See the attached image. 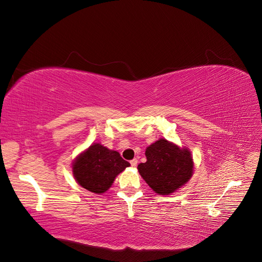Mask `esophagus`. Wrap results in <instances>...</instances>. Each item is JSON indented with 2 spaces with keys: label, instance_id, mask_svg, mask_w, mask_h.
Segmentation results:
<instances>
[{
  "label": "esophagus",
  "instance_id": "obj_1",
  "mask_svg": "<svg viewBox=\"0 0 262 262\" xmlns=\"http://www.w3.org/2000/svg\"><path fill=\"white\" fill-rule=\"evenodd\" d=\"M130 164H131L132 167H136V166L138 165V160H137V158H133L132 161H130Z\"/></svg>",
  "mask_w": 262,
  "mask_h": 262
}]
</instances>
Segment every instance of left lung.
I'll return each mask as SVG.
<instances>
[{
    "label": "left lung",
    "instance_id": "8db88e82",
    "mask_svg": "<svg viewBox=\"0 0 262 262\" xmlns=\"http://www.w3.org/2000/svg\"><path fill=\"white\" fill-rule=\"evenodd\" d=\"M146 162L138 165L140 175L158 194H170L191 178L192 156L188 148H179L165 139L145 150Z\"/></svg>",
    "mask_w": 262,
    "mask_h": 262
}]
</instances>
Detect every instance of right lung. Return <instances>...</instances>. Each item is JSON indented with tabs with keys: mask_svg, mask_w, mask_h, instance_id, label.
<instances>
[{
	"mask_svg": "<svg viewBox=\"0 0 262 262\" xmlns=\"http://www.w3.org/2000/svg\"><path fill=\"white\" fill-rule=\"evenodd\" d=\"M130 163L116 150L98 143L93 144L73 163V175L83 188L94 193H104L113 185L118 173Z\"/></svg>",
	"mask_w": 262,
	"mask_h": 262,
	"instance_id": "add662e5",
	"label": "right lung"
}]
</instances>
